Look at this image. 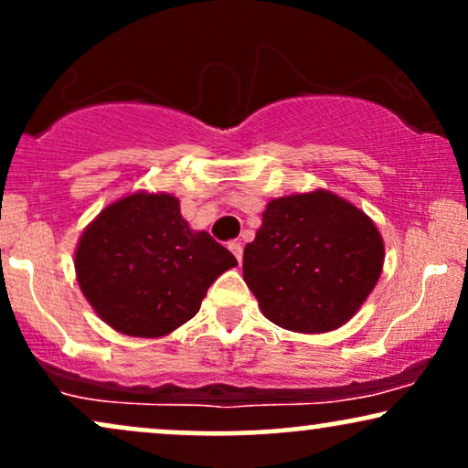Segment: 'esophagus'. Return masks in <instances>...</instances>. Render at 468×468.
Segmentation results:
<instances>
[{
  "mask_svg": "<svg viewBox=\"0 0 468 468\" xmlns=\"http://www.w3.org/2000/svg\"><path fill=\"white\" fill-rule=\"evenodd\" d=\"M229 248H230V252L235 254V259L241 263V259H244V246H241L239 241H230Z\"/></svg>",
  "mask_w": 468,
  "mask_h": 468,
  "instance_id": "34e87169",
  "label": "esophagus"
}]
</instances>
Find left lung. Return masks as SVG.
I'll return each instance as SVG.
<instances>
[{
  "label": "left lung",
  "mask_w": 468,
  "mask_h": 468,
  "mask_svg": "<svg viewBox=\"0 0 468 468\" xmlns=\"http://www.w3.org/2000/svg\"><path fill=\"white\" fill-rule=\"evenodd\" d=\"M382 261L376 224L347 200L319 190L271 200L244 250V281L276 326L328 333L365 303Z\"/></svg>",
  "instance_id": "obj_1"
}]
</instances>
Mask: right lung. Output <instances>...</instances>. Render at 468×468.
Segmentation results:
<instances>
[{
  "mask_svg": "<svg viewBox=\"0 0 468 468\" xmlns=\"http://www.w3.org/2000/svg\"><path fill=\"white\" fill-rule=\"evenodd\" d=\"M238 259L209 233H192L170 194H132L81 235L77 281L105 324L122 335L162 336L200 309L207 289Z\"/></svg>",
  "mask_w": 468,
  "mask_h": 468,
  "instance_id": "obj_1",
  "label": "right lung"
}]
</instances>
